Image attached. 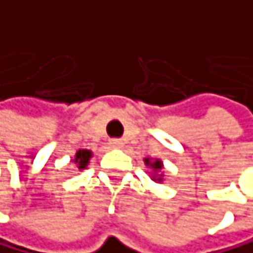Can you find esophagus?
Segmentation results:
<instances>
[{
  "label": "esophagus",
  "mask_w": 253,
  "mask_h": 253,
  "mask_svg": "<svg viewBox=\"0 0 253 253\" xmlns=\"http://www.w3.org/2000/svg\"><path fill=\"white\" fill-rule=\"evenodd\" d=\"M110 146H112V148H123L124 141L120 140V138H115V140H110Z\"/></svg>",
  "instance_id": "1"
}]
</instances>
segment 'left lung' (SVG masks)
Masks as SVG:
<instances>
[{"mask_svg":"<svg viewBox=\"0 0 253 253\" xmlns=\"http://www.w3.org/2000/svg\"><path fill=\"white\" fill-rule=\"evenodd\" d=\"M144 163H146V166H151V168L154 169V177H152V180H155V182H162V175H163V174L157 175V173L163 169V163H162V160H159V159H155V160L144 159Z\"/></svg>","mask_w":253,"mask_h":253,"instance_id":"obj_1","label":"left lung"}]
</instances>
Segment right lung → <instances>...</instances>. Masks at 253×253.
<instances>
[{
  "instance_id": "obj_1",
  "label": "right lung",
  "mask_w": 253,
  "mask_h": 253,
  "mask_svg": "<svg viewBox=\"0 0 253 253\" xmlns=\"http://www.w3.org/2000/svg\"><path fill=\"white\" fill-rule=\"evenodd\" d=\"M91 159V151L88 149H79L78 152H76L74 155V165H76V168L78 169H85L87 168V165Z\"/></svg>"
}]
</instances>
